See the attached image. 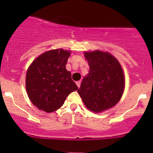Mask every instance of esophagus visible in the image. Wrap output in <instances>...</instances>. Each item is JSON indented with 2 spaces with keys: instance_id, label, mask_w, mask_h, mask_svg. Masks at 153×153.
Returning <instances> with one entry per match:
<instances>
[{
  "instance_id": "34e87169",
  "label": "esophagus",
  "mask_w": 153,
  "mask_h": 153,
  "mask_svg": "<svg viewBox=\"0 0 153 153\" xmlns=\"http://www.w3.org/2000/svg\"><path fill=\"white\" fill-rule=\"evenodd\" d=\"M80 83H81V82H80V80H79V81H77V82H76V85H77V86H78V88H80Z\"/></svg>"
}]
</instances>
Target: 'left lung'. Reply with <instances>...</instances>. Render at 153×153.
<instances>
[{"mask_svg": "<svg viewBox=\"0 0 153 153\" xmlns=\"http://www.w3.org/2000/svg\"><path fill=\"white\" fill-rule=\"evenodd\" d=\"M90 71L78 92L89 110L101 112L115 106L124 89L122 68L111 54L101 51L85 52Z\"/></svg>", "mask_w": 153, "mask_h": 153, "instance_id": "1", "label": "left lung"}]
</instances>
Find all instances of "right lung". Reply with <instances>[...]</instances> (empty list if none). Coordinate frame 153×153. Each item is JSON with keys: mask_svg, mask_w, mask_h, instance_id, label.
Returning a JSON list of instances; mask_svg holds the SVG:
<instances>
[{"mask_svg": "<svg viewBox=\"0 0 153 153\" xmlns=\"http://www.w3.org/2000/svg\"><path fill=\"white\" fill-rule=\"evenodd\" d=\"M71 52L53 50L31 63L26 73V88L29 99L39 109L52 112L60 108L68 95L78 90L65 65Z\"/></svg>", "mask_w": 153, "mask_h": 153, "instance_id": "add662e5", "label": "right lung"}]
</instances>
